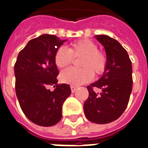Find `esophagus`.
Instances as JSON below:
<instances>
[{"mask_svg":"<svg viewBox=\"0 0 148 148\" xmlns=\"http://www.w3.org/2000/svg\"><path fill=\"white\" fill-rule=\"evenodd\" d=\"M71 92H72V93H74V92H75V91L77 90V87L74 86H71Z\"/></svg>","mask_w":148,"mask_h":148,"instance_id":"esophagus-1","label":"esophagus"}]
</instances>
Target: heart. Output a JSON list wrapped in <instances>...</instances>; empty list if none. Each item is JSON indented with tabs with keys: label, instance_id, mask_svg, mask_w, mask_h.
I'll return each mask as SVG.
<instances>
[{
	"label": "heart",
	"instance_id": "1",
	"mask_svg": "<svg viewBox=\"0 0 148 148\" xmlns=\"http://www.w3.org/2000/svg\"><path fill=\"white\" fill-rule=\"evenodd\" d=\"M82 56L80 66L83 68L70 67L61 73V80L66 84L79 86L92 80L93 74L96 76L102 74L107 66L106 55L98 50L96 42L83 39L72 42L69 48L59 47L55 51L54 61L58 68L71 64L74 57Z\"/></svg>",
	"mask_w": 148,
	"mask_h": 148
}]
</instances>
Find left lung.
<instances>
[{
  "instance_id": "left-lung-1",
  "label": "left lung",
  "mask_w": 148,
  "mask_h": 148,
  "mask_svg": "<svg viewBox=\"0 0 148 148\" xmlns=\"http://www.w3.org/2000/svg\"><path fill=\"white\" fill-rule=\"evenodd\" d=\"M95 37L105 47L107 66L99 80L87 86L89 97L83 109L90 121L108 124L118 119L127 108L132 90V62L117 40L106 35ZM96 88L102 92L96 94Z\"/></svg>"
}]
</instances>
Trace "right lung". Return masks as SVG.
Returning a JSON list of instances; mask_svg holds the SVG:
<instances>
[{"mask_svg":"<svg viewBox=\"0 0 148 148\" xmlns=\"http://www.w3.org/2000/svg\"><path fill=\"white\" fill-rule=\"evenodd\" d=\"M66 40L44 34L31 39L14 66L16 93L24 115L35 124L49 127L60 121L62 105L71 95L67 84H58L55 51ZM53 86L55 90H50Z\"/></svg>","mask_w":148,"mask_h":148,"instance_id":"obj_1","label":"right lung"}]
</instances>
